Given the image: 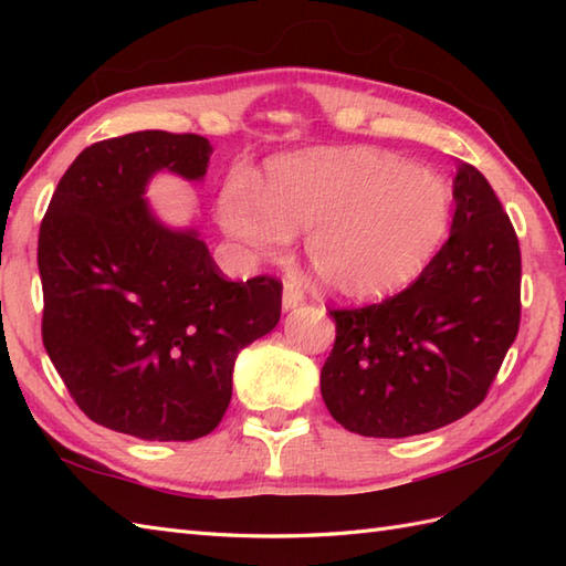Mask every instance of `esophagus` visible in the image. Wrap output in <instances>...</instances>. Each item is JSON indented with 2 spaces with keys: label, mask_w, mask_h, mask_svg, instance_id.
Listing matches in <instances>:
<instances>
[{
  "label": "esophagus",
  "mask_w": 566,
  "mask_h": 566,
  "mask_svg": "<svg viewBox=\"0 0 566 566\" xmlns=\"http://www.w3.org/2000/svg\"><path fill=\"white\" fill-rule=\"evenodd\" d=\"M302 302H304V290H302V286H298L294 280H286V282H284V294H282L284 308H286V311L296 308Z\"/></svg>",
  "instance_id": "obj_1"
}]
</instances>
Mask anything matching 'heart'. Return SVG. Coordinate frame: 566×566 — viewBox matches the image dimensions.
Masks as SVG:
<instances>
[{
    "label": "heart",
    "instance_id": "b5f03b06",
    "mask_svg": "<svg viewBox=\"0 0 566 566\" xmlns=\"http://www.w3.org/2000/svg\"><path fill=\"white\" fill-rule=\"evenodd\" d=\"M438 175L387 153L316 150L276 160L264 187L235 172L219 195V223L250 258L276 260L308 231L318 282L345 298L396 292L426 268L450 223Z\"/></svg>",
    "mask_w": 566,
    "mask_h": 566
}]
</instances>
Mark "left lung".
<instances>
[{"label":"left lung","instance_id":"obj_1","mask_svg":"<svg viewBox=\"0 0 566 566\" xmlns=\"http://www.w3.org/2000/svg\"><path fill=\"white\" fill-rule=\"evenodd\" d=\"M452 233L403 292L331 308L321 394L343 428L408 438L454 423L486 399L521 326V245L476 167L454 177Z\"/></svg>","mask_w":566,"mask_h":566}]
</instances>
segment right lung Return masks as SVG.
<instances>
[{
  "instance_id": "obj_1",
  "label": "right lung",
  "mask_w": 566,
  "mask_h": 566,
  "mask_svg": "<svg viewBox=\"0 0 566 566\" xmlns=\"http://www.w3.org/2000/svg\"><path fill=\"white\" fill-rule=\"evenodd\" d=\"M211 143L138 130L84 148L39 233L43 345L94 423L140 440H197L221 423L238 353L282 314V282H228L195 231L165 228L148 179L207 175Z\"/></svg>"
}]
</instances>
